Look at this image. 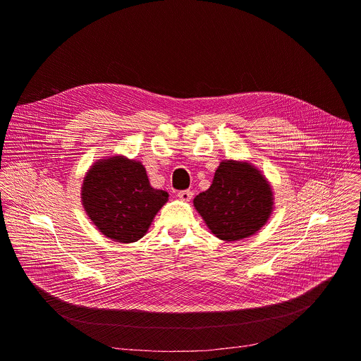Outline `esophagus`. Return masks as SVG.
I'll list each match as a JSON object with an SVG mask.
<instances>
[{
	"instance_id": "34e87169",
	"label": "esophagus",
	"mask_w": 361,
	"mask_h": 361,
	"mask_svg": "<svg viewBox=\"0 0 361 361\" xmlns=\"http://www.w3.org/2000/svg\"><path fill=\"white\" fill-rule=\"evenodd\" d=\"M177 196L183 202H190L191 197H193V191H191V190H180L178 193H177Z\"/></svg>"
}]
</instances>
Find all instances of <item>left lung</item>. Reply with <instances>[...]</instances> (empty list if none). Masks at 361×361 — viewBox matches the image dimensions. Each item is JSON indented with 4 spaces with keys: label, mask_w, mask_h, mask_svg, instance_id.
<instances>
[{
    "label": "left lung",
    "mask_w": 361,
    "mask_h": 361,
    "mask_svg": "<svg viewBox=\"0 0 361 361\" xmlns=\"http://www.w3.org/2000/svg\"><path fill=\"white\" fill-rule=\"evenodd\" d=\"M273 193L261 173L247 162L224 161L212 185L195 197L209 229L224 241L248 238L267 222Z\"/></svg>",
    "instance_id": "1"
}]
</instances>
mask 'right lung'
Masks as SVG:
<instances>
[{
  "label": "right lung",
  "instance_id": "1",
  "mask_svg": "<svg viewBox=\"0 0 361 361\" xmlns=\"http://www.w3.org/2000/svg\"><path fill=\"white\" fill-rule=\"evenodd\" d=\"M82 204L103 235L118 243H136L168 200L152 188L140 162L113 157L92 165L82 184Z\"/></svg>",
  "mask_w": 361,
  "mask_h": 361
}]
</instances>
